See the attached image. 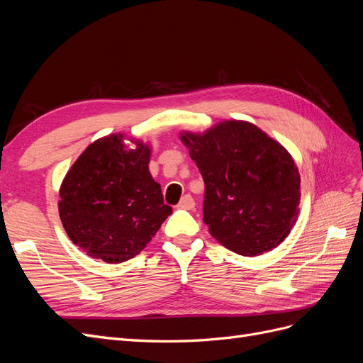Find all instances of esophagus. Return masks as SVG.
Returning a JSON list of instances; mask_svg holds the SVG:
<instances>
[{
    "label": "esophagus",
    "instance_id": "1",
    "mask_svg": "<svg viewBox=\"0 0 363 363\" xmlns=\"http://www.w3.org/2000/svg\"><path fill=\"white\" fill-rule=\"evenodd\" d=\"M179 207L183 208V211H191V208L195 207V201L191 195H184L179 203Z\"/></svg>",
    "mask_w": 363,
    "mask_h": 363
}]
</instances>
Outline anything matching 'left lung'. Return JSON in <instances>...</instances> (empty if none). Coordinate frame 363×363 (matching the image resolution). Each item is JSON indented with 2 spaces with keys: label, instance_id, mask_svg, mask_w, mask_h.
<instances>
[{
  "label": "left lung",
  "instance_id": "obj_1",
  "mask_svg": "<svg viewBox=\"0 0 363 363\" xmlns=\"http://www.w3.org/2000/svg\"><path fill=\"white\" fill-rule=\"evenodd\" d=\"M206 184L203 221L240 256L279 247L300 212V172L276 139L248 121H221L203 133L182 131Z\"/></svg>",
  "mask_w": 363,
  "mask_h": 363
}]
</instances>
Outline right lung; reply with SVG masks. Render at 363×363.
<instances>
[{
    "instance_id": "1",
    "label": "right lung",
    "mask_w": 363,
    "mask_h": 363,
    "mask_svg": "<svg viewBox=\"0 0 363 363\" xmlns=\"http://www.w3.org/2000/svg\"><path fill=\"white\" fill-rule=\"evenodd\" d=\"M150 157L145 142L113 133L94 140L65 175L59 215L87 256L106 263L135 257L172 213L150 172Z\"/></svg>"
}]
</instances>
